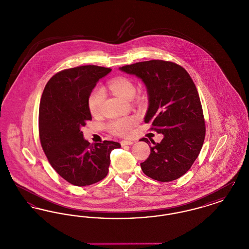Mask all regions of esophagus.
<instances>
[{
	"label": "esophagus",
	"mask_w": 249,
	"mask_h": 249,
	"mask_svg": "<svg viewBox=\"0 0 249 249\" xmlns=\"http://www.w3.org/2000/svg\"><path fill=\"white\" fill-rule=\"evenodd\" d=\"M121 145L123 146V145H130V144H132L133 143V141L132 140H122L121 142Z\"/></svg>",
	"instance_id": "34e87169"
}]
</instances>
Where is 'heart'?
<instances>
[{
	"label": "heart",
	"mask_w": 249,
	"mask_h": 249,
	"mask_svg": "<svg viewBox=\"0 0 249 249\" xmlns=\"http://www.w3.org/2000/svg\"><path fill=\"white\" fill-rule=\"evenodd\" d=\"M108 87L110 90L118 97L124 100H130L135 94V87L129 78L119 76L112 79ZM105 99V92L101 88H95L88 98V107L92 115H98L101 112ZM137 119L134 117H123L113 119L107 124L108 130L119 136H126L136 125Z\"/></svg>",
	"instance_id": "1"
}]
</instances>
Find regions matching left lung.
I'll return each instance as SVG.
<instances>
[{"mask_svg":"<svg viewBox=\"0 0 249 249\" xmlns=\"http://www.w3.org/2000/svg\"><path fill=\"white\" fill-rule=\"evenodd\" d=\"M120 70L135 74L146 86L149 107L144 122L164 135L160 142L150 140V155L141 163L143 174L160 182L181 178L198 158L205 137L201 100L192 78L182 66L161 59ZM141 141L150 143L147 138Z\"/></svg>","mask_w":249,"mask_h":249,"instance_id":"8db88e82","label":"left lung"}]
</instances>
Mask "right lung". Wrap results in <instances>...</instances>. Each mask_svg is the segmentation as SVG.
Here are the masks:
<instances>
[{
	"instance_id": "obj_1",
	"label": "right lung",
	"mask_w": 249,
	"mask_h": 249,
	"mask_svg": "<svg viewBox=\"0 0 249 249\" xmlns=\"http://www.w3.org/2000/svg\"><path fill=\"white\" fill-rule=\"evenodd\" d=\"M112 69L85 65L54 74L43 91L39 107V137L49 163L71 185L85 187L106 178L110 154L120 143H90L80 129L91 114L88 98L100 78Z\"/></svg>"
}]
</instances>
